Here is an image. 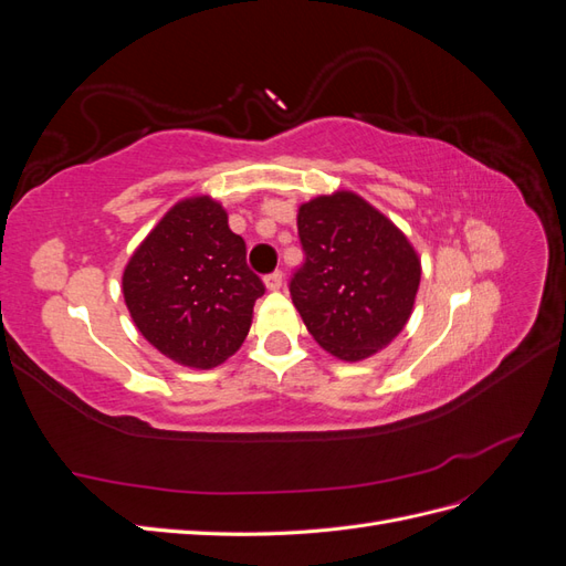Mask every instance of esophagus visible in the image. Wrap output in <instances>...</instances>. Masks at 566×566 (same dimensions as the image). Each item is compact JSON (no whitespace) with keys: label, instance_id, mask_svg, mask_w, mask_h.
<instances>
[{"label":"esophagus","instance_id":"esophagus-1","mask_svg":"<svg viewBox=\"0 0 566 566\" xmlns=\"http://www.w3.org/2000/svg\"><path fill=\"white\" fill-rule=\"evenodd\" d=\"M264 285H266V290H271V293H276V290H281V285H283V273L281 271L269 273V276L264 279Z\"/></svg>","mask_w":566,"mask_h":566}]
</instances>
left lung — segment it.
<instances>
[{"mask_svg": "<svg viewBox=\"0 0 566 566\" xmlns=\"http://www.w3.org/2000/svg\"><path fill=\"white\" fill-rule=\"evenodd\" d=\"M297 231L306 260L290 297L306 331L342 361L385 349L413 314L422 276L406 233L354 191L302 202Z\"/></svg>", "mask_w": 566, "mask_h": 566, "instance_id": "8db88e82", "label": "left lung"}]
</instances>
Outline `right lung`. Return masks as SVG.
<instances>
[{"label": "right lung", "mask_w": 566, "mask_h": 566, "mask_svg": "<svg viewBox=\"0 0 566 566\" xmlns=\"http://www.w3.org/2000/svg\"><path fill=\"white\" fill-rule=\"evenodd\" d=\"M123 295L139 333L175 364L210 370L245 342L262 281L210 196L175 202L129 256Z\"/></svg>", "instance_id": "obj_1"}]
</instances>
